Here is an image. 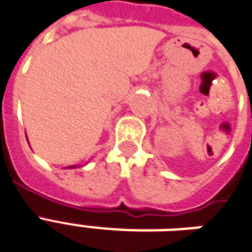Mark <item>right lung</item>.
<instances>
[{
	"label": "right lung",
	"instance_id": "1",
	"mask_svg": "<svg viewBox=\"0 0 252 252\" xmlns=\"http://www.w3.org/2000/svg\"><path fill=\"white\" fill-rule=\"evenodd\" d=\"M73 167H76V165H73ZM73 167H70V168H73Z\"/></svg>",
	"mask_w": 252,
	"mask_h": 252
}]
</instances>
